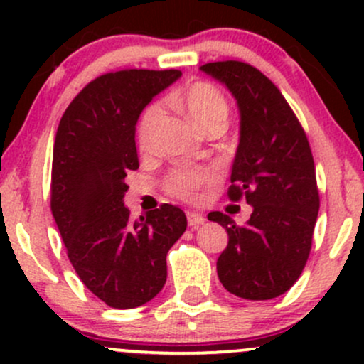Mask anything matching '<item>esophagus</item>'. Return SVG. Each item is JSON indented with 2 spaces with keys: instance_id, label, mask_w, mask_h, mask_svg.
<instances>
[{
  "instance_id": "34e87169",
  "label": "esophagus",
  "mask_w": 364,
  "mask_h": 364,
  "mask_svg": "<svg viewBox=\"0 0 364 364\" xmlns=\"http://www.w3.org/2000/svg\"><path fill=\"white\" fill-rule=\"evenodd\" d=\"M186 219H188V225H190L191 229H196L198 225L205 223V217L198 214V212H186Z\"/></svg>"
}]
</instances>
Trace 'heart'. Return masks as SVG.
Returning <instances> with one entry per match:
<instances>
[{
  "label": "heart",
  "mask_w": 364,
  "mask_h": 364,
  "mask_svg": "<svg viewBox=\"0 0 364 364\" xmlns=\"http://www.w3.org/2000/svg\"><path fill=\"white\" fill-rule=\"evenodd\" d=\"M168 104H176L183 107L191 121L202 132H207L208 128L225 127L229 114V106L225 101L224 94L214 83L210 82H193L185 87L176 95H171L166 99ZM162 116V106L159 102H152L145 107L141 112L139 124H136V141L140 149H147L152 133L156 129L159 119ZM215 181V174L210 169L203 168H183L171 171L166 178V190L171 195L178 196L183 200H195L198 198L200 190L203 186L212 185Z\"/></svg>",
  "instance_id": "b5f03b06"
}]
</instances>
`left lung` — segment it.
I'll return each instance as SVG.
<instances>
[{
    "mask_svg": "<svg viewBox=\"0 0 364 364\" xmlns=\"http://www.w3.org/2000/svg\"><path fill=\"white\" fill-rule=\"evenodd\" d=\"M235 95L240 144L228 195L253 207L245 225L223 212L208 220L228 231L217 275L237 298L263 301L289 291L311 250L320 196L306 133L281 90L248 63L200 66Z\"/></svg>",
    "mask_w": 364,
    "mask_h": 364,
    "instance_id": "left-lung-1",
    "label": "left lung"
}]
</instances>
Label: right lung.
Segmentation results:
<instances>
[{"label":"right lung","mask_w":364,"mask_h":364,"mask_svg":"<svg viewBox=\"0 0 364 364\" xmlns=\"http://www.w3.org/2000/svg\"><path fill=\"white\" fill-rule=\"evenodd\" d=\"M179 70H121L83 87L60 121L53 150L51 210L75 272L107 306L136 308L161 292L166 255L186 215L164 203L133 220L123 198L139 169L135 127Z\"/></svg>","instance_id":"right-lung-1"}]
</instances>
